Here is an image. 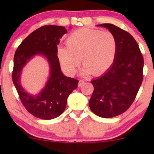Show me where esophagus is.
I'll return each instance as SVG.
<instances>
[{"label":"esophagus","instance_id":"1","mask_svg":"<svg viewBox=\"0 0 154 154\" xmlns=\"http://www.w3.org/2000/svg\"><path fill=\"white\" fill-rule=\"evenodd\" d=\"M84 83H85V81H84L83 79H80L79 83V87H81V86Z\"/></svg>","mask_w":154,"mask_h":154}]
</instances>
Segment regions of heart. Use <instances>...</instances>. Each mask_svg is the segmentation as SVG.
I'll use <instances>...</instances> for the list:
<instances>
[{"label": "heart", "instance_id": "obj_1", "mask_svg": "<svg viewBox=\"0 0 154 154\" xmlns=\"http://www.w3.org/2000/svg\"><path fill=\"white\" fill-rule=\"evenodd\" d=\"M66 47L58 50L57 57L64 70L73 74L81 63L84 74H103L111 68L117 53V41L110 31L82 29L70 34Z\"/></svg>", "mask_w": 154, "mask_h": 154}]
</instances>
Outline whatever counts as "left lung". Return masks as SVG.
Returning <instances> with one entry per match:
<instances>
[{"instance_id":"left-lung-1","label":"left lung","mask_w":154,"mask_h":154,"mask_svg":"<svg viewBox=\"0 0 154 154\" xmlns=\"http://www.w3.org/2000/svg\"><path fill=\"white\" fill-rule=\"evenodd\" d=\"M98 26L115 35L117 53L109 71L91 81L94 91L89 105L94 114L109 119L124 113L133 103L143 81L144 58L135 39L127 31L112 24Z\"/></svg>"}]
</instances>
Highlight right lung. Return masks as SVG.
<instances>
[{
	"label": "right lung",
	"instance_id": "add662e5",
	"mask_svg": "<svg viewBox=\"0 0 154 154\" xmlns=\"http://www.w3.org/2000/svg\"><path fill=\"white\" fill-rule=\"evenodd\" d=\"M67 33L64 26L45 25L33 31L23 41L14 56L12 81L25 109L35 117L53 119L64 112L67 98L78 88L79 81L68 78L61 71L57 57V45ZM35 54H43L49 61L51 76L44 89L37 96L25 92L20 85L23 66Z\"/></svg>",
	"mask_w": 154,
	"mask_h": 154
}]
</instances>
